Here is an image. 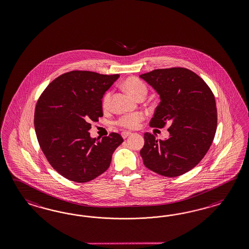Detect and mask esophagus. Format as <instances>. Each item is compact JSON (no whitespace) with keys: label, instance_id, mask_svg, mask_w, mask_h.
<instances>
[{"label":"esophagus","instance_id":"esophagus-1","mask_svg":"<svg viewBox=\"0 0 249 249\" xmlns=\"http://www.w3.org/2000/svg\"><path fill=\"white\" fill-rule=\"evenodd\" d=\"M130 135H131V132H128V131H123V132L121 133V136H122L123 139H127L128 136Z\"/></svg>","mask_w":249,"mask_h":249}]
</instances>
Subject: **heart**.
I'll return each mask as SVG.
<instances>
[{"mask_svg":"<svg viewBox=\"0 0 249 249\" xmlns=\"http://www.w3.org/2000/svg\"><path fill=\"white\" fill-rule=\"evenodd\" d=\"M122 87L125 90L130 94L133 98L136 99L144 98L147 94V86L145 85L143 81L137 77H129L127 78L123 84ZM110 98H111V92H107L102 100V106L103 108H108L109 104H110ZM143 120V115L142 113L129 114L121 117V119L118 121V124L127 128H135L140 121Z\"/></svg>","mask_w":249,"mask_h":249,"instance_id":"1","label":"heart"}]
</instances>
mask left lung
<instances>
[{"mask_svg": "<svg viewBox=\"0 0 249 249\" xmlns=\"http://www.w3.org/2000/svg\"><path fill=\"white\" fill-rule=\"evenodd\" d=\"M140 77L160 98L150 126L171 125L165 140L144 134L141 150L144 165L166 177L180 176L201 161L213 141L217 126L214 96L207 84L187 68L155 69Z\"/></svg>", "mask_w": 249, "mask_h": 249, "instance_id": "left-lung-1", "label": "left lung"}]
</instances>
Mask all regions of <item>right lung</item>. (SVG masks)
Returning <instances> with one entry per match:
<instances>
[{"label": "right lung", "instance_id": "1", "mask_svg": "<svg viewBox=\"0 0 249 249\" xmlns=\"http://www.w3.org/2000/svg\"><path fill=\"white\" fill-rule=\"evenodd\" d=\"M116 75L71 71L47 86L38 99L35 128L45 158L62 176L87 182L110 165L115 150L123 142L118 133L101 140L91 138V121L103 116L102 98Z\"/></svg>", "mask_w": 249, "mask_h": 249}]
</instances>
